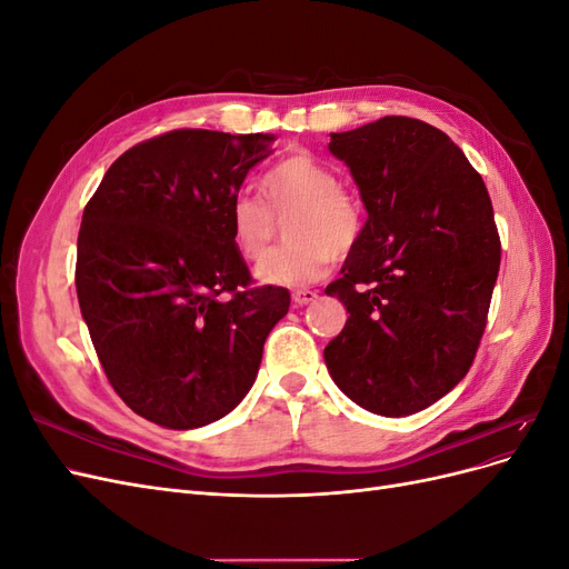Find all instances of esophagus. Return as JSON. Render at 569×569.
Returning <instances> with one entry per match:
<instances>
[{"instance_id": "34e87169", "label": "esophagus", "mask_w": 569, "mask_h": 569, "mask_svg": "<svg viewBox=\"0 0 569 569\" xmlns=\"http://www.w3.org/2000/svg\"><path fill=\"white\" fill-rule=\"evenodd\" d=\"M318 299V291L316 289H295V295H291V301L297 306H306Z\"/></svg>"}]
</instances>
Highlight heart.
I'll list each match as a JSON object with an SVG mask.
<instances>
[{
    "label": "heart",
    "mask_w": 569,
    "mask_h": 569,
    "mask_svg": "<svg viewBox=\"0 0 569 569\" xmlns=\"http://www.w3.org/2000/svg\"><path fill=\"white\" fill-rule=\"evenodd\" d=\"M266 206L251 197H237L228 211L234 249L249 261L261 258L272 242V216L287 218L289 244L270 251L253 274L270 287L297 289L318 282L335 253L356 247L360 228L358 203L337 187V176L308 153H295L268 170L261 180Z\"/></svg>",
    "instance_id": "b5f03b06"
}]
</instances>
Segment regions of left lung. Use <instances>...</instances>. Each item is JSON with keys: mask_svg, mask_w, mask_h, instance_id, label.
I'll list each match as a JSON object with an SVG mask.
<instances>
[{"mask_svg": "<svg viewBox=\"0 0 569 569\" xmlns=\"http://www.w3.org/2000/svg\"><path fill=\"white\" fill-rule=\"evenodd\" d=\"M368 220L325 295L349 320L325 347L335 385L375 416L437 403L468 375L501 266L485 180L451 137L406 116L330 134Z\"/></svg>", "mask_w": 569, "mask_h": 569, "instance_id": "left-lung-1", "label": "left lung"}]
</instances>
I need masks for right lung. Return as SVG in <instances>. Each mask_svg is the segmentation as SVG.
<instances>
[{"label": "right lung", "mask_w": 569, "mask_h": 569, "mask_svg": "<svg viewBox=\"0 0 569 569\" xmlns=\"http://www.w3.org/2000/svg\"><path fill=\"white\" fill-rule=\"evenodd\" d=\"M274 134L173 130L128 149L84 206L76 289L99 363L166 429L226 418L256 382L289 291L253 287L228 211Z\"/></svg>", "instance_id": "right-lung-1"}]
</instances>
